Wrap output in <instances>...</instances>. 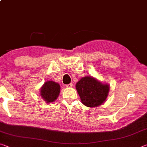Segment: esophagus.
Instances as JSON below:
<instances>
[{"mask_svg":"<svg viewBox=\"0 0 147 147\" xmlns=\"http://www.w3.org/2000/svg\"><path fill=\"white\" fill-rule=\"evenodd\" d=\"M73 86V83H70V84H67V85H66V87H67V88H72Z\"/></svg>","mask_w":147,"mask_h":147,"instance_id":"esophagus-1","label":"esophagus"}]
</instances>
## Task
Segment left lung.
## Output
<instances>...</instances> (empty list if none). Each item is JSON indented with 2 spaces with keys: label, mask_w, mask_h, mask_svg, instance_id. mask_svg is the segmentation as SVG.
<instances>
[{
  "label": "left lung",
  "mask_w": 147,
  "mask_h": 147,
  "mask_svg": "<svg viewBox=\"0 0 147 147\" xmlns=\"http://www.w3.org/2000/svg\"><path fill=\"white\" fill-rule=\"evenodd\" d=\"M81 101L84 105L95 108L105 102L108 96L109 86L102 84L92 76L82 78L76 84Z\"/></svg>",
  "instance_id": "left-lung-1"
}]
</instances>
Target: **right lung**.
Here are the masks:
<instances>
[{
	"mask_svg": "<svg viewBox=\"0 0 147 147\" xmlns=\"http://www.w3.org/2000/svg\"><path fill=\"white\" fill-rule=\"evenodd\" d=\"M60 86L53 81H47L41 87V96L46 102H53L59 96Z\"/></svg>",
	"mask_w": 147,
	"mask_h": 147,
	"instance_id": "add662e5",
	"label": "right lung"
}]
</instances>
